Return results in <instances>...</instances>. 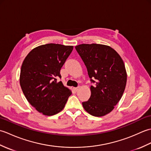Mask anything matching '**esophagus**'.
I'll list each match as a JSON object with an SVG mask.
<instances>
[{
    "mask_svg": "<svg viewBox=\"0 0 151 151\" xmlns=\"http://www.w3.org/2000/svg\"><path fill=\"white\" fill-rule=\"evenodd\" d=\"M79 89H80V86H78V87H77V88H74V89H75V90L76 91H77Z\"/></svg>",
    "mask_w": 151,
    "mask_h": 151,
    "instance_id": "esophagus-1",
    "label": "esophagus"
}]
</instances>
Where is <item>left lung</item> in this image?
<instances>
[{"mask_svg":"<svg viewBox=\"0 0 151 151\" xmlns=\"http://www.w3.org/2000/svg\"><path fill=\"white\" fill-rule=\"evenodd\" d=\"M88 70L91 86V97L82 102L84 110L93 116L110 113L120 101L127 84L124 63L116 51L101 44H81L75 47Z\"/></svg>","mask_w":151,"mask_h":151,"instance_id":"1","label":"left lung"}]
</instances>
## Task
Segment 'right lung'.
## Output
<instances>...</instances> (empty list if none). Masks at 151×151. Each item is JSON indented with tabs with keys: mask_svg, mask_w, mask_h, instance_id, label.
<instances>
[{
	"mask_svg": "<svg viewBox=\"0 0 151 151\" xmlns=\"http://www.w3.org/2000/svg\"><path fill=\"white\" fill-rule=\"evenodd\" d=\"M73 46L48 43L32 50L21 65L20 85L29 103L45 115L62 111L72 92L62 82L60 70Z\"/></svg>",
	"mask_w": 151,
	"mask_h": 151,
	"instance_id": "right-lung-1",
	"label": "right lung"
}]
</instances>
